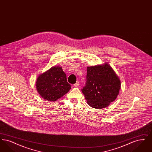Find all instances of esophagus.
Wrapping results in <instances>:
<instances>
[{"label":"esophagus","instance_id":"obj_1","mask_svg":"<svg viewBox=\"0 0 152 152\" xmlns=\"http://www.w3.org/2000/svg\"><path fill=\"white\" fill-rule=\"evenodd\" d=\"M79 81H77V82H76V83H75V84L73 85V86L75 87H79Z\"/></svg>","mask_w":152,"mask_h":152}]
</instances>
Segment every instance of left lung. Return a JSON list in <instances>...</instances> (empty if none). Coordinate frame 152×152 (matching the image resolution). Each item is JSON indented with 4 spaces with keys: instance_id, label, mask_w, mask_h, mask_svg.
Masks as SVG:
<instances>
[{
    "instance_id": "obj_1",
    "label": "left lung",
    "mask_w": 152,
    "mask_h": 152,
    "mask_svg": "<svg viewBox=\"0 0 152 152\" xmlns=\"http://www.w3.org/2000/svg\"><path fill=\"white\" fill-rule=\"evenodd\" d=\"M86 79V86L81 91L90 107L104 108L116 100L121 81L108 63L87 66Z\"/></svg>"
}]
</instances>
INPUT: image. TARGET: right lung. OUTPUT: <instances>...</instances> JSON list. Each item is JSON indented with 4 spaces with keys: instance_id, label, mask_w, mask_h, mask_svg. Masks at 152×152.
I'll list each match as a JSON object with an SVG mask.
<instances>
[{
    "instance_id": "right-lung-1",
    "label": "right lung",
    "mask_w": 152,
    "mask_h": 152,
    "mask_svg": "<svg viewBox=\"0 0 152 152\" xmlns=\"http://www.w3.org/2000/svg\"><path fill=\"white\" fill-rule=\"evenodd\" d=\"M37 91L45 100L56 101L69 92L71 86L66 81L62 67L53 66L40 74L36 80Z\"/></svg>"
}]
</instances>
